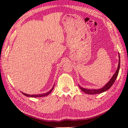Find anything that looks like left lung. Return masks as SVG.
<instances>
[{"label": "left lung", "mask_w": 128, "mask_h": 128, "mask_svg": "<svg viewBox=\"0 0 128 128\" xmlns=\"http://www.w3.org/2000/svg\"><path fill=\"white\" fill-rule=\"evenodd\" d=\"M119 64H118V68H117V69H116V72L114 73V74L113 75L112 78H110V80L109 81V82L106 84L104 86H103L102 88L97 89V90H90V89L82 88V87L78 86H79L80 88L84 92H85V93H86L87 94H100V93H102V92H103L108 90V89H110V88H111V86L113 85V84L114 83L116 78H117V76L118 75L119 69H120V56H119Z\"/></svg>", "instance_id": "1"}]
</instances>
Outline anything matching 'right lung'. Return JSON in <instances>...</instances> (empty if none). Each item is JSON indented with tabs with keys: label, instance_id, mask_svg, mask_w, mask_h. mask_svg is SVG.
I'll return each mask as SVG.
<instances>
[{
	"label": "right lung",
	"instance_id": "add662e5",
	"mask_svg": "<svg viewBox=\"0 0 128 128\" xmlns=\"http://www.w3.org/2000/svg\"><path fill=\"white\" fill-rule=\"evenodd\" d=\"M54 86L52 88L50 91H49L48 92H47V93H45V94H24L22 92H21V93H22L23 94L25 95V96H27V97H44V96H47V95H48L49 94H50V92H52V91H53V90L54 88Z\"/></svg>",
	"mask_w": 128,
	"mask_h": 128
}]
</instances>
